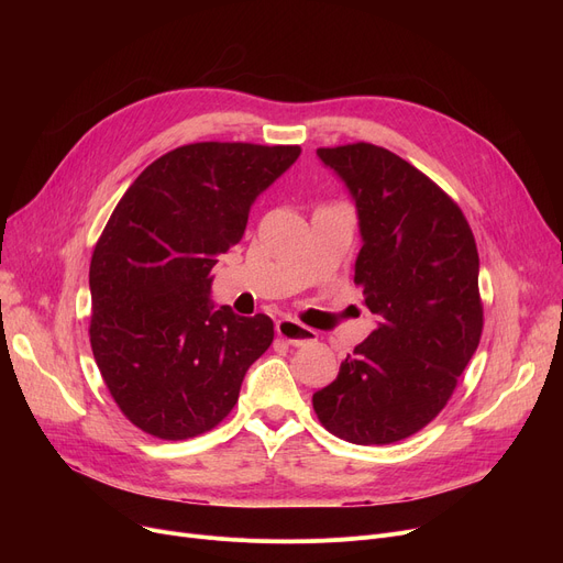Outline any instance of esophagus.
Returning a JSON list of instances; mask_svg holds the SVG:
<instances>
[{"label":"esophagus","mask_w":563,"mask_h":563,"mask_svg":"<svg viewBox=\"0 0 563 563\" xmlns=\"http://www.w3.org/2000/svg\"><path fill=\"white\" fill-rule=\"evenodd\" d=\"M276 333H278V338H283L291 346H303V344L317 342V331L303 327L301 321L291 319V317H285L276 323Z\"/></svg>","instance_id":"esophagus-1"}]
</instances>
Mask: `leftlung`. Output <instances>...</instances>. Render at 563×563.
Segmentation results:
<instances>
[{
  "label": "left lung",
  "instance_id": "8db88e82",
  "mask_svg": "<svg viewBox=\"0 0 563 563\" xmlns=\"http://www.w3.org/2000/svg\"><path fill=\"white\" fill-rule=\"evenodd\" d=\"M358 207L353 283L378 329L312 395L321 427L353 445H390L452 399L479 346V253L461 207L431 177L374 143L319 147Z\"/></svg>",
  "mask_w": 563,
  "mask_h": 563
}]
</instances>
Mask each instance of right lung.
I'll return each instance as SVG.
<instances>
[{
	"instance_id": "right-lung-1",
	"label": "right lung",
	"mask_w": 563,
	"mask_h": 563,
	"mask_svg": "<svg viewBox=\"0 0 563 563\" xmlns=\"http://www.w3.org/2000/svg\"><path fill=\"white\" fill-rule=\"evenodd\" d=\"M299 145L200 141L162 155L118 200L93 249L91 338L123 416L162 440L221 424L274 342L266 314L212 310L210 272Z\"/></svg>"
}]
</instances>
